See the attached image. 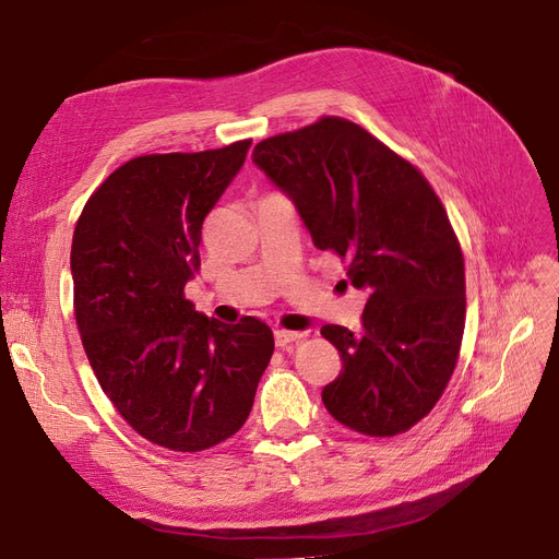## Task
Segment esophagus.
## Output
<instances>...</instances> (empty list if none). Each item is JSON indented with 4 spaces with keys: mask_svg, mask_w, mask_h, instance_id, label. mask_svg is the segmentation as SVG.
I'll return each mask as SVG.
<instances>
[{
    "mask_svg": "<svg viewBox=\"0 0 559 559\" xmlns=\"http://www.w3.org/2000/svg\"><path fill=\"white\" fill-rule=\"evenodd\" d=\"M300 337V333L298 331H286V329H280V331H275V345L280 347V349H284V347H289L292 343H296Z\"/></svg>",
    "mask_w": 559,
    "mask_h": 559,
    "instance_id": "obj_1",
    "label": "esophagus"
}]
</instances>
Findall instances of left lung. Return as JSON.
Here are the masks:
<instances>
[{"label": "left lung", "instance_id": "1", "mask_svg": "<svg viewBox=\"0 0 559 559\" xmlns=\"http://www.w3.org/2000/svg\"><path fill=\"white\" fill-rule=\"evenodd\" d=\"M251 158L296 202L314 247L368 292L359 333L321 329L343 361L321 392L326 411L364 436L405 433L443 396L464 335V253L441 198L341 116L267 138Z\"/></svg>", "mask_w": 559, "mask_h": 559}]
</instances>
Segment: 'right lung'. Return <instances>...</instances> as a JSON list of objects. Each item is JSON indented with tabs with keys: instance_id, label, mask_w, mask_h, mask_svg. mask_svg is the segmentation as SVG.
I'll return each mask as SVG.
<instances>
[{
	"instance_id": "1",
	"label": "right lung",
	"mask_w": 559,
	"mask_h": 559,
	"mask_svg": "<svg viewBox=\"0 0 559 559\" xmlns=\"http://www.w3.org/2000/svg\"><path fill=\"white\" fill-rule=\"evenodd\" d=\"M249 144L132 158L97 186L74 228V317L93 373L134 431L175 452L240 431L275 349L261 319L222 324L183 296L205 216Z\"/></svg>"
}]
</instances>
